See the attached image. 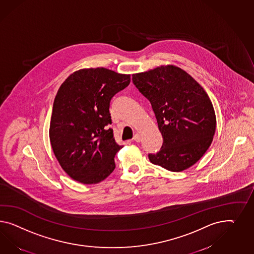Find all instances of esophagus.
<instances>
[{
	"instance_id": "obj_1",
	"label": "esophagus",
	"mask_w": 254,
	"mask_h": 254,
	"mask_svg": "<svg viewBox=\"0 0 254 254\" xmlns=\"http://www.w3.org/2000/svg\"><path fill=\"white\" fill-rule=\"evenodd\" d=\"M140 139H141V137H140V135H138V134H136V135L134 136V140H135L136 142H139V141H140Z\"/></svg>"
}]
</instances>
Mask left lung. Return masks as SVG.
<instances>
[{"mask_svg":"<svg viewBox=\"0 0 254 254\" xmlns=\"http://www.w3.org/2000/svg\"><path fill=\"white\" fill-rule=\"evenodd\" d=\"M137 89L151 103L164 142L151 164L181 172L195 165L213 141L216 117L203 88L183 69L160 65L132 75Z\"/></svg>","mask_w":254,"mask_h":254,"instance_id":"1","label":"left lung"}]
</instances>
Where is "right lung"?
<instances>
[{
  "label": "right lung",
  "instance_id": "obj_1",
  "mask_svg": "<svg viewBox=\"0 0 254 254\" xmlns=\"http://www.w3.org/2000/svg\"><path fill=\"white\" fill-rule=\"evenodd\" d=\"M130 83V75L104 67L75 71L55 98L49 136L55 157L71 179L97 184L115 170L117 144L111 99Z\"/></svg>",
  "mask_w": 254,
  "mask_h": 254
}]
</instances>
